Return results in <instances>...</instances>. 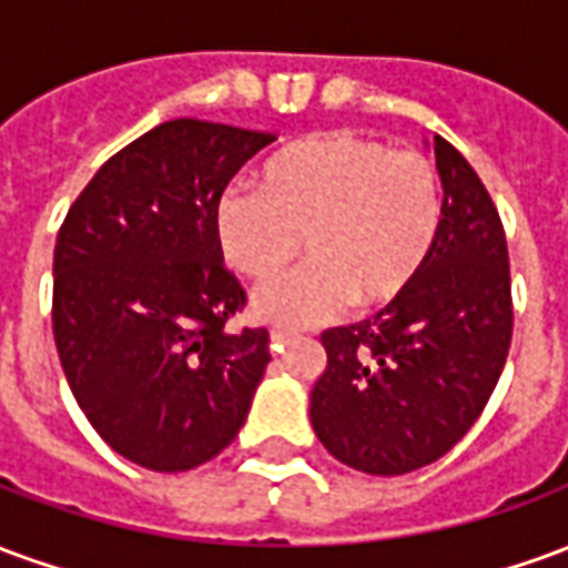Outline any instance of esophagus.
I'll use <instances>...</instances> for the list:
<instances>
[{
	"label": "esophagus",
	"mask_w": 568,
	"mask_h": 568,
	"mask_svg": "<svg viewBox=\"0 0 568 568\" xmlns=\"http://www.w3.org/2000/svg\"><path fill=\"white\" fill-rule=\"evenodd\" d=\"M292 344H295V334L280 332V328H276V332H271V349H273V353H283L285 346H292Z\"/></svg>",
	"instance_id": "esophagus-1"
}]
</instances>
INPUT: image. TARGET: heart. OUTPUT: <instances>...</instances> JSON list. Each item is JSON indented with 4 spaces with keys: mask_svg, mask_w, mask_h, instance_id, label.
<instances>
[{
    "mask_svg": "<svg viewBox=\"0 0 568 568\" xmlns=\"http://www.w3.org/2000/svg\"><path fill=\"white\" fill-rule=\"evenodd\" d=\"M440 182L417 151H389L346 130L288 145L261 187H231L215 203L224 261L248 280L285 271L307 240L304 271L261 285L252 313L283 328L334 320L346 304H395L438 243Z\"/></svg>",
    "mask_w": 568,
    "mask_h": 568,
    "instance_id": "obj_1",
    "label": "heart"
}]
</instances>
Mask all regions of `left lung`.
I'll list each match as a JSON object with an SVG mask.
<instances>
[{"label":"left lung","instance_id":"left-lung-1","mask_svg":"<svg viewBox=\"0 0 568 568\" xmlns=\"http://www.w3.org/2000/svg\"><path fill=\"white\" fill-rule=\"evenodd\" d=\"M444 187L438 243L395 304L328 328L310 423L334 459L365 475L435 463L475 426L511 346V271L499 212L450 142H432Z\"/></svg>","mask_w":568,"mask_h":568}]
</instances>
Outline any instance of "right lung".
<instances>
[{"label": "right lung", "mask_w": 568, "mask_h": 568, "mask_svg": "<svg viewBox=\"0 0 568 568\" xmlns=\"http://www.w3.org/2000/svg\"><path fill=\"white\" fill-rule=\"evenodd\" d=\"M276 140L166 121L100 166L54 248V341L97 435L151 471H187L236 438L271 362L267 332H224L246 304L224 271L215 203Z\"/></svg>", "instance_id": "1"}]
</instances>
